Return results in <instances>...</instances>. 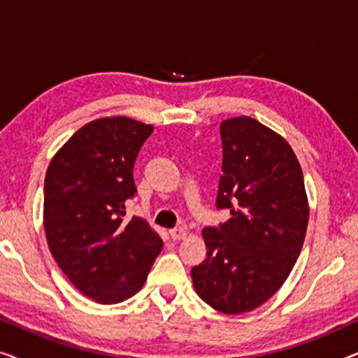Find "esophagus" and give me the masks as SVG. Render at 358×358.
<instances>
[{
	"mask_svg": "<svg viewBox=\"0 0 358 358\" xmlns=\"http://www.w3.org/2000/svg\"><path fill=\"white\" fill-rule=\"evenodd\" d=\"M169 234H171V238L174 239V241H180V239H184L185 236H187V229H185V228H174V229H171Z\"/></svg>",
	"mask_w": 358,
	"mask_h": 358,
	"instance_id": "1",
	"label": "esophagus"
}]
</instances>
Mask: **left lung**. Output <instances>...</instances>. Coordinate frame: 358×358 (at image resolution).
<instances>
[{
	"instance_id": "obj_1",
	"label": "left lung",
	"mask_w": 358,
	"mask_h": 358,
	"mask_svg": "<svg viewBox=\"0 0 358 358\" xmlns=\"http://www.w3.org/2000/svg\"><path fill=\"white\" fill-rule=\"evenodd\" d=\"M223 176L218 208L231 218L203 228L207 259L194 267V288L224 315L256 310L290 275L305 243L310 203L288 141L248 115L220 125Z\"/></svg>"
}]
</instances>
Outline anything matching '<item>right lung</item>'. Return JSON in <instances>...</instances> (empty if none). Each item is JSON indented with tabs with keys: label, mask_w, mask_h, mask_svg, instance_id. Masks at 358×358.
<instances>
[{
	"label": "right lung",
	"mask_w": 358,
	"mask_h": 358,
	"mask_svg": "<svg viewBox=\"0 0 358 358\" xmlns=\"http://www.w3.org/2000/svg\"><path fill=\"white\" fill-rule=\"evenodd\" d=\"M153 125L101 117L53 155L43 184V228L58 267L83 295L115 305L145 285L163 239L146 220H125L134 166Z\"/></svg>",
	"instance_id": "1"
}]
</instances>
